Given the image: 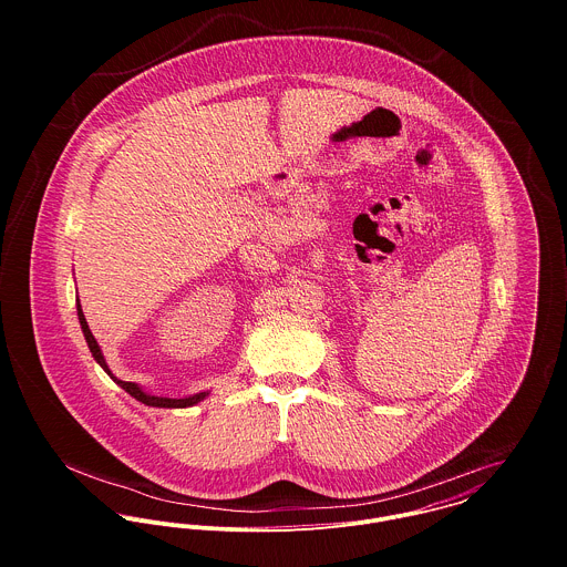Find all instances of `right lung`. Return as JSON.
Returning a JSON list of instances; mask_svg holds the SVG:
<instances>
[{
	"label": "right lung",
	"instance_id": "1",
	"mask_svg": "<svg viewBox=\"0 0 567 567\" xmlns=\"http://www.w3.org/2000/svg\"><path fill=\"white\" fill-rule=\"evenodd\" d=\"M79 321H81L82 333H84V340H86V344H89V351H91V355H93V360L104 369V373L115 382V384H120L131 398H135L137 402H142V404L153 405V408H189V405H196L198 402H203L209 393H196V395H189V398H181V400H172V398H159V395H151V393H146L140 384H135V382H124V380H120V378H115L113 373H111V369H109V364H106V360H104V355H102V349H100V344H97V340L93 338V333H91V329H89V324H86V319H84V315H82L81 301H79Z\"/></svg>",
	"mask_w": 567,
	"mask_h": 567
}]
</instances>
